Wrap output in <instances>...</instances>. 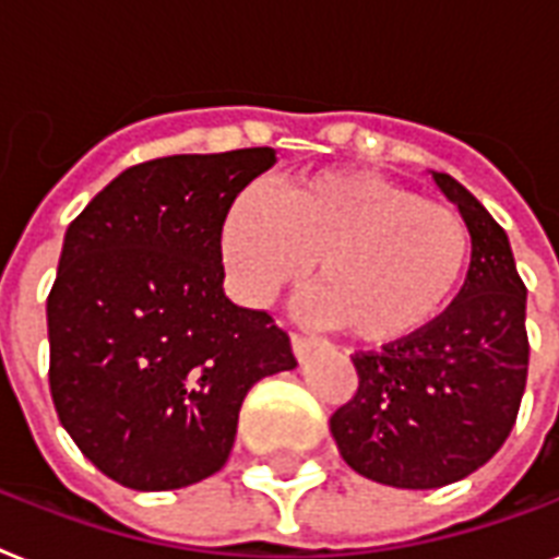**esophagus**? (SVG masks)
<instances>
[{
    "label": "esophagus",
    "instance_id": "1",
    "mask_svg": "<svg viewBox=\"0 0 559 559\" xmlns=\"http://www.w3.org/2000/svg\"><path fill=\"white\" fill-rule=\"evenodd\" d=\"M289 344H293V353H295V358H298V361H307V356L316 350V342H312V338H307V335L293 333V335H289Z\"/></svg>",
    "mask_w": 559,
    "mask_h": 559
}]
</instances>
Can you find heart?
Wrapping results in <instances>:
<instances>
[{
	"mask_svg": "<svg viewBox=\"0 0 559 559\" xmlns=\"http://www.w3.org/2000/svg\"><path fill=\"white\" fill-rule=\"evenodd\" d=\"M226 281L266 307L307 278L304 310L367 347L425 333L451 304L471 258L465 217L373 171L293 177L272 198L238 194L221 226Z\"/></svg>",
	"mask_w": 559,
	"mask_h": 559,
	"instance_id": "obj_1",
	"label": "heart"
}]
</instances>
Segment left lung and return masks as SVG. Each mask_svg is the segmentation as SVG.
Listing matches in <instances>:
<instances>
[{
  "instance_id": "8db88e82",
  "label": "left lung",
  "mask_w": 559,
  "mask_h": 559,
  "mask_svg": "<svg viewBox=\"0 0 559 559\" xmlns=\"http://www.w3.org/2000/svg\"><path fill=\"white\" fill-rule=\"evenodd\" d=\"M430 175L468 224L465 284L425 333L358 353L356 396L330 416L356 474L411 491L483 468L514 428L528 376L525 284L506 229L460 180Z\"/></svg>"
}]
</instances>
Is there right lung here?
Segmentation results:
<instances>
[{"instance_id":"right-lung-1","label":"right lung","mask_w":559,"mask_h":559,"mask_svg":"<svg viewBox=\"0 0 559 559\" xmlns=\"http://www.w3.org/2000/svg\"><path fill=\"white\" fill-rule=\"evenodd\" d=\"M272 166L266 146L140 163L68 226L48 295L53 407L126 488L224 468L249 388L295 367L287 333L224 293V217Z\"/></svg>"}]
</instances>
